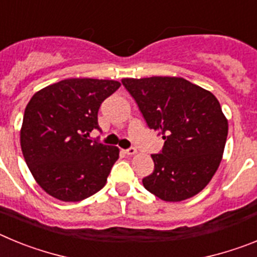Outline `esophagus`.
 I'll use <instances>...</instances> for the list:
<instances>
[{
    "instance_id": "esophagus-1",
    "label": "esophagus",
    "mask_w": 257,
    "mask_h": 257,
    "mask_svg": "<svg viewBox=\"0 0 257 257\" xmlns=\"http://www.w3.org/2000/svg\"><path fill=\"white\" fill-rule=\"evenodd\" d=\"M123 152L127 154V156H133V154L136 153V148H134V147H130V148L124 149Z\"/></svg>"
}]
</instances>
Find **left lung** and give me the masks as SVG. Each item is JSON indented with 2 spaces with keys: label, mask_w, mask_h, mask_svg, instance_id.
<instances>
[{
  "label": "left lung",
  "mask_w": 257,
  "mask_h": 257,
  "mask_svg": "<svg viewBox=\"0 0 257 257\" xmlns=\"http://www.w3.org/2000/svg\"><path fill=\"white\" fill-rule=\"evenodd\" d=\"M149 128L165 140L152 154L154 170L143 179L148 192L167 202L196 196L216 172L228 121L210 91L180 77L123 78Z\"/></svg>",
  "instance_id": "obj_1"
}]
</instances>
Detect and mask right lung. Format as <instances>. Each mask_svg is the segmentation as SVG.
Listing matches in <instances>:
<instances>
[{
    "label": "right lung",
    "mask_w": 257,
    "mask_h": 257,
    "mask_svg": "<svg viewBox=\"0 0 257 257\" xmlns=\"http://www.w3.org/2000/svg\"><path fill=\"white\" fill-rule=\"evenodd\" d=\"M119 86L112 79L68 78L29 100L20 145L29 171L47 194L78 202L105 185L119 151L88 136L100 131L99 108Z\"/></svg>",
    "instance_id": "right-lung-1"
}]
</instances>
